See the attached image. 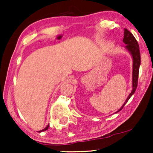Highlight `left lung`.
Instances as JSON below:
<instances>
[{
  "label": "left lung",
  "instance_id": "left-lung-1",
  "mask_svg": "<svg viewBox=\"0 0 153 153\" xmlns=\"http://www.w3.org/2000/svg\"><path fill=\"white\" fill-rule=\"evenodd\" d=\"M123 42L126 44L125 48L130 53L132 58V89L130 93H129V96L127 97V98L125 101L124 104L117 112H115V113H117V112H118L123 109L125 104L127 103L128 100L135 93L137 86H138V72H139V67L140 65H141V54H140L139 46H138V41H136L133 35L126 29H124V39H123Z\"/></svg>",
  "mask_w": 153,
  "mask_h": 153
}]
</instances>
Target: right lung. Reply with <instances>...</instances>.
<instances>
[{
  "label": "right lung",
  "instance_id": "right-lung-1",
  "mask_svg": "<svg viewBox=\"0 0 153 153\" xmlns=\"http://www.w3.org/2000/svg\"><path fill=\"white\" fill-rule=\"evenodd\" d=\"M49 125L48 124L47 126V127L46 128H44V129H42V130H40V131H38V132H43V131H46V130H47L48 129V128H49Z\"/></svg>",
  "mask_w": 153,
  "mask_h": 153
}]
</instances>
